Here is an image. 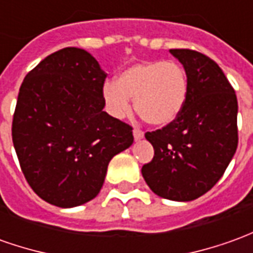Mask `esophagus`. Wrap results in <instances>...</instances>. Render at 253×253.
I'll list each match as a JSON object with an SVG mask.
<instances>
[{
    "label": "esophagus",
    "mask_w": 253,
    "mask_h": 253,
    "mask_svg": "<svg viewBox=\"0 0 253 253\" xmlns=\"http://www.w3.org/2000/svg\"><path fill=\"white\" fill-rule=\"evenodd\" d=\"M133 135H134V140L135 141H140L144 138V133H142L141 130H138V128H134Z\"/></svg>",
    "instance_id": "esophagus-1"
}]
</instances>
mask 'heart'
I'll list each match as a JSON object with an SVG mask.
<instances>
[{"mask_svg": "<svg viewBox=\"0 0 253 253\" xmlns=\"http://www.w3.org/2000/svg\"><path fill=\"white\" fill-rule=\"evenodd\" d=\"M188 95L184 69L176 62H141L120 73L116 82L102 87V98L108 112L116 119H125L135 111L148 125L169 126L183 112Z\"/></svg>", "mask_w": 253, "mask_h": 253, "instance_id": "obj_1", "label": "heart"}]
</instances>
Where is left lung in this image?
Returning <instances> with one entry per match:
<instances>
[{
    "mask_svg": "<svg viewBox=\"0 0 253 253\" xmlns=\"http://www.w3.org/2000/svg\"><path fill=\"white\" fill-rule=\"evenodd\" d=\"M169 52L185 70L187 102L173 123L145 134L155 155L141 173L158 197L188 202L209 191L231 162L238 145V102L211 58L191 49Z\"/></svg>",
    "mask_w": 253,
    "mask_h": 253,
    "instance_id": "1",
    "label": "left lung"
}]
</instances>
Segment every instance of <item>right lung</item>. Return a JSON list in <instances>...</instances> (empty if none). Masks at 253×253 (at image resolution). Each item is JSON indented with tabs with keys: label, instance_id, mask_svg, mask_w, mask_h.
I'll return each instance as SVG.
<instances>
[{
	"label": "right lung",
	"instance_id": "1",
	"mask_svg": "<svg viewBox=\"0 0 253 253\" xmlns=\"http://www.w3.org/2000/svg\"><path fill=\"white\" fill-rule=\"evenodd\" d=\"M106 79L85 49L48 55L26 75L12 141L33 191L59 208L97 197L113 156L133 144V128L105 112Z\"/></svg>",
	"mask_w": 253,
	"mask_h": 253
}]
</instances>
